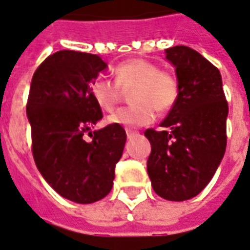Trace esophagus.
Returning <instances> with one entry per match:
<instances>
[{"label": "esophagus", "mask_w": 250, "mask_h": 250, "mask_svg": "<svg viewBox=\"0 0 250 250\" xmlns=\"http://www.w3.org/2000/svg\"><path fill=\"white\" fill-rule=\"evenodd\" d=\"M134 134H137V132H134V130H132V129H126V136H128V139L133 137Z\"/></svg>", "instance_id": "esophagus-1"}]
</instances>
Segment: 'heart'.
<instances>
[{"label": "heart", "instance_id": "obj_1", "mask_svg": "<svg viewBox=\"0 0 250 250\" xmlns=\"http://www.w3.org/2000/svg\"><path fill=\"white\" fill-rule=\"evenodd\" d=\"M114 82L97 78L91 83V97L102 110L110 111L121 98V90L133 87L130 98L136 102L109 116L107 121L125 128L148 125L155 120L156 110L166 113L179 100V82L172 72L159 68L149 60L133 58L121 62L114 68Z\"/></svg>", "mask_w": 250, "mask_h": 250}]
</instances>
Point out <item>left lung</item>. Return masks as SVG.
I'll return each instance as SVG.
<instances>
[{
    "label": "left lung",
    "mask_w": 250,
    "mask_h": 250,
    "mask_svg": "<svg viewBox=\"0 0 250 250\" xmlns=\"http://www.w3.org/2000/svg\"><path fill=\"white\" fill-rule=\"evenodd\" d=\"M179 82V100L160 124L146 129L150 155L146 171L157 195L187 201L211 180L226 149L228 101L219 70L195 49H166Z\"/></svg>",
    "instance_id": "1"
}]
</instances>
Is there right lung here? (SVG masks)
<instances>
[{"mask_svg": "<svg viewBox=\"0 0 250 250\" xmlns=\"http://www.w3.org/2000/svg\"><path fill=\"white\" fill-rule=\"evenodd\" d=\"M106 67L98 55L58 51L37 67L26 102L37 169L59 195L83 205L110 192L126 141L117 124L91 132L102 110L90 87Z\"/></svg>", "mask_w": 250, "mask_h": 250, "instance_id": "add662e5", "label": "right lung"}]
</instances>
